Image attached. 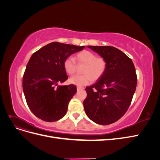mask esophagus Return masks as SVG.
Segmentation results:
<instances>
[{
    "mask_svg": "<svg viewBox=\"0 0 160 160\" xmlns=\"http://www.w3.org/2000/svg\"><path fill=\"white\" fill-rule=\"evenodd\" d=\"M77 91H79V90H83L84 89V88H82V87H77Z\"/></svg>",
    "mask_w": 160,
    "mask_h": 160,
    "instance_id": "34e87169",
    "label": "esophagus"
}]
</instances>
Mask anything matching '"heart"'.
<instances>
[{
	"label": "heart",
	"mask_w": 160,
	"mask_h": 160,
	"mask_svg": "<svg viewBox=\"0 0 160 160\" xmlns=\"http://www.w3.org/2000/svg\"><path fill=\"white\" fill-rule=\"evenodd\" d=\"M79 66L84 65L82 69L83 75H75L69 79V83L78 87L91 83L102 77L107 69V61L103 57H97L96 54L88 50L82 51L74 57ZM72 57H67L63 62V68L67 74L74 75L77 71V65Z\"/></svg>",
	"instance_id": "heart-1"
}]
</instances>
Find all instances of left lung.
<instances>
[{"label":"left lung","instance_id":"1","mask_svg":"<svg viewBox=\"0 0 160 160\" xmlns=\"http://www.w3.org/2000/svg\"><path fill=\"white\" fill-rule=\"evenodd\" d=\"M107 61L104 75L85 88L83 101L86 115L95 123L109 125L125 113L137 86L133 61L122 51L111 46H88Z\"/></svg>","mask_w":160,"mask_h":160}]
</instances>
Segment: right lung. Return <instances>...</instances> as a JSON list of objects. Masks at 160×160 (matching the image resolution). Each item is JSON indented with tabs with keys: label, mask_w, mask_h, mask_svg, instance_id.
Here are the masks:
<instances>
[{
	"label": "right lung",
	"mask_w": 160,
	"mask_h": 160,
	"mask_svg": "<svg viewBox=\"0 0 160 160\" xmlns=\"http://www.w3.org/2000/svg\"><path fill=\"white\" fill-rule=\"evenodd\" d=\"M85 47L52 42L32 55L23 75L22 89L28 108L37 118L52 122L64 117L77 88L58 85L68 79L63 62Z\"/></svg>",
	"instance_id": "right-lung-1"
}]
</instances>
